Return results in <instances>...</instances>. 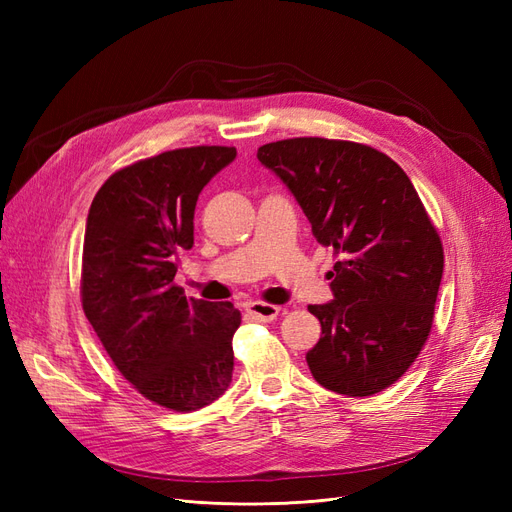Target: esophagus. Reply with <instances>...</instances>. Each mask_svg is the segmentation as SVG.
Segmentation results:
<instances>
[{
  "label": "esophagus",
  "instance_id": "obj_1",
  "mask_svg": "<svg viewBox=\"0 0 512 512\" xmlns=\"http://www.w3.org/2000/svg\"><path fill=\"white\" fill-rule=\"evenodd\" d=\"M280 312H282V307L271 305V303H262V301H252L250 305H247V314L254 316L260 322H271L280 316Z\"/></svg>",
  "mask_w": 512,
  "mask_h": 512
}]
</instances>
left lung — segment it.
I'll return each instance as SVG.
<instances>
[{"instance_id": "1", "label": "left lung", "mask_w": 512, "mask_h": 512, "mask_svg": "<svg viewBox=\"0 0 512 512\" xmlns=\"http://www.w3.org/2000/svg\"><path fill=\"white\" fill-rule=\"evenodd\" d=\"M318 243L339 254L333 301L309 305L322 327L307 352L324 389L369 397L406 374L433 324L444 250L412 181L386 153L303 136L262 145Z\"/></svg>"}]
</instances>
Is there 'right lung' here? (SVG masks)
Returning a JSON list of instances; mask_svg holds the SVG:
<instances>
[{
    "label": "right lung",
    "instance_id": "1",
    "mask_svg": "<svg viewBox=\"0 0 512 512\" xmlns=\"http://www.w3.org/2000/svg\"><path fill=\"white\" fill-rule=\"evenodd\" d=\"M235 158V147L200 145L134 162L104 181L87 215L83 312L121 376L175 412L213 404L232 380L239 309L188 299L175 273L194 245L198 194Z\"/></svg>",
    "mask_w": 512,
    "mask_h": 512
}]
</instances>
